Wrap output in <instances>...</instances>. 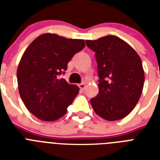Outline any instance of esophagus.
<instances>
[{
    "mask_svg": "<svg viewBox=\"0 0 160 160\" xmlns=\"http://www.w3.org/2000/svg\"><path fill=\"white\" fill-rule=\"evenodd\" d=\"M79 87H80V90H85V84H84V83H81V84H79Z\"/></svg>",
    "mask_w": 160,
    "mask_h": 160,
    "instance_id": "obj_1",
    "label": "esophagus"
}]
</instances>
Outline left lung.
Here are the masks:
<instances>
[{"label": "left lung", "mask_w": 160, "mask_h": 160, "mask_svg": "<svg viewBox=\"0 0 160 160\" xmlns=\"http://www.w3.org/2000/svg\"><path fill=\"white\" fill-rule=\"evenodd\" d=\"M95 52L99 93L90 100L94 111L114 121L126 117L141 95L144 82L142 61L129 44L115 36L85 41Z\"/></svg>", "instance_id": "obj_1"}]
</instances>
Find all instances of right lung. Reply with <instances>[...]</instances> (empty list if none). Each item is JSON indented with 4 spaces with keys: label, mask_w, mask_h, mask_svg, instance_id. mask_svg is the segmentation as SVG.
Instances as JSON below:
<instances>
[{
    "label": "right lung",
    "mask_w": 160,
    "mask_h": 160,
    "mask_svg": "<svg viewBox=\"0 0 160 160\" xmlns=\"http://www.w3.org/2000/svg\"><path fill=\"white\" fill-rule=\"evenodd\" d=\"M85 47V41L46 33L27 47L17 68L21 100L31 114L44 121L64 116L79 93V87L58 79L65 74L75 54Z\"/></svg>",
    "instance_id": "obj_1"
}]
</instances>
